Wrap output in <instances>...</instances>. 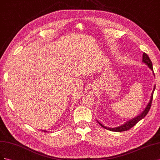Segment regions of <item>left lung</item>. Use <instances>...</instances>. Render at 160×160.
I'll return each instance as SVG.
<instances>
[{
	"label": "left lung",
	"instance_id": "left-lung-1",
	"mask_svg": "<svg viewBox=\"0 0 160 160\" xmlns=\"http://www.w3.org/2000/svg\"><path fill=\"white\" fill-rule=\"evenodd\" d=\"M142 62H143V63H145L152 70H153V66H152V61H151L150 59H149L148 54H146L145 52L143 54ZM153 75H154V73H153ZM154 76H155V75H154ZM155 88H156V85L154 86L153 90V92H152V93L150 100H149V103L148 104L147 106L146 107L145 110H144L140 115L137 116L136 117L132 118V119H131L130 120H129V121L125 122L122 126H118V127H116V128H107V127L104 126V125H102V123H100L98 120H97V122L99 123V124L102 127L106 129V130H110V131H112V132H124V131H127L128 130H130V128H132L133 126H134L139 121L141 120L142 118H143L144 117H145L148 114V113L149 109H150V107L152 106V100H153V94L154 90H155Z\"/></svg>",
	"mask_w": 160,
	"mask_h": 160
}]
</instances>
